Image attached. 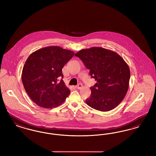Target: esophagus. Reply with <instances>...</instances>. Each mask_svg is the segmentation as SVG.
<instances>
[{
  "label": "esophagus",
  "instance_id": "34e87169",
  "mask_svg": "<svg viewBox=\"0 0 156 156\" xmlns=\"http://www.w3.org/2000/svg\"><path fill=\"white\" fill-rule=\"evenodd\" d=\"M76 89H81L82 88V85L81 83H79V84H78L77 86H76Z\"/></svg>",
  "mask_w": 156,
  "mask_h": 156
}]
</instances>
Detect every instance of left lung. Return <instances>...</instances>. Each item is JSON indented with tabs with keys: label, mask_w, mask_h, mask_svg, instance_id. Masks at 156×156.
Returning a JSON list of instances; mask_svg holds the SVG:
<instances>
[{
	"label": "left lung",
	"mask_w": 156,
	"mask_h": 156,
	"mask_svg": "<svg viewBox=\"0 0 156 156\" xmlns=\"http://www.w3.org/2000/svg\"><path fill=\"white\" fill-rule=\"evenodd\" d=\"M97 82L86 103L94 109L109 111L122 101L129 89L130 71L118 53L102 47L83 49L75 54Z\"/></svg>",
	"instance_id": "obj_1"
}]
</instances>
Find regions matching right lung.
<instances>
[{"mask_svg": "<svg viewBox=\"0 0 156 156\" xmlns=\"http://www.w3.org/2000/svg\"><path fill=\"white\" fill-rule=\"evenodd\" d=\"M74 52L58 46H49L31 54L23 68L24 88L37 105L51 109L62 104L70 94L62 80V69Z\"/></svg>", "mask_w": 156, "mask_h": 156, "instance_id": "1", "label": "right lung"}]
</instances>
